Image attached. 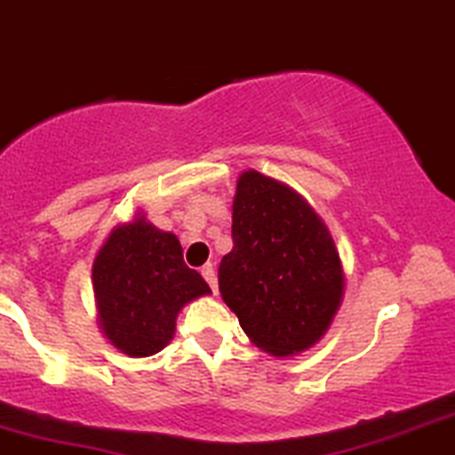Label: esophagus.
I'll use <instances>...</instances> for the list:
<instances>
[{
	"instance_id": "1",
	"label": "esophagus",
	"mask_w": 455,
	"mask_h": 455,
	"mask_svg": "<svg viewBox=\"0 0 455 455\" xmlns=\"http://www.w3.org/2000/svg\"><path fill=\"white\" fill-rule=\"evenodd\" d=\"M202 275H204V280H206L208 285H211V290L218 291V274H215V267L211 265V262L202 267Z\"/></svg>"
}]
</instances>
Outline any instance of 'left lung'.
Segmentation results:
<instances>
[{
	"label": "left lung",
	"instance_id": "8db88e82",
	"mask_svg": "<svg viewBox=\"0 0 455 455\" xmlns=\"http://www.w3.org/2000/svg\"><path fill=\"white\" fill-rule=\"evenodd\" d=\"M220 294L253 346L299 356L332 325L346 274L332 233L291 186L244 170L233 197V249L218 269Z\"/></svg>",
	"mask_w": 455,
	"mask_h": 455
}]
</instances>
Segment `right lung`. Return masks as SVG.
<instances>
[{
  "label": "right lung",
  "instance_id": "add662e5",
  "mask_svg": "<svg viewBox=\"0 0 455 455\" xmlns=\"http://www.w3.org/2000/svg\"><path fill=\"white\" fill-rule=\"evenodd\" d=\"M92 285L100 332L134 359L164 350L181 309L211 294L206 280L186 267L175 233L148 222L143 208L109 231L93 258Z\"/></svg>",
  "mask_w": 455,
  "mask_h": 455
}]
</instances>
